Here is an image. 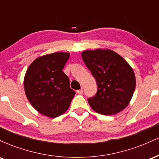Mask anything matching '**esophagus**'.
<instances>
[{"label": "esophagus", "mask_w": 159, "mask_h": 159, "mask_svg": "<svg viewBox=\"0 0 159 159\" xmlns=\"http://www.w3.org/2000/svg\"><path fill=\"white\" fill-rule=\"evenodd\" d=\"M77 93L78 94H82L83 93V89H80V90H77Z\"/></svg>", "instance_id": "obj_1"}]
</instances>
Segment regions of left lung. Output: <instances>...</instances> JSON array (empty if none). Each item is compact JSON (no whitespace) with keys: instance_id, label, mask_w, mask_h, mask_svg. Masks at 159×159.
<instances>
[{"instance_id":"8db88e82","label":"left lung","mask_w":159,"mask_h":159,"mask_svg":"<svg viewBox=\"0 0 159 159\" xmlns=\"http://www.w3.org/2000/svg\"><path fill=\"white\" fill-rule=\"evenodd\" d=\"M81 56L97 82V93L88 98L93 110L114 115L125 109L135 90V75L131 66L110 49L86 50Z\"/></svg>"}]
</instances>
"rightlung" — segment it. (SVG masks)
<instances>
[{
  "label": "right lung",
  "instance_id": "1",
  "mask_svg": "<svg viewBox=\"0 0 159 159\" xmlns=\"http://www.w3.org/2000/svg\"><path fill=\"white\" fill-rule=\"evenodd\" d=\"M69 53L55 52L39 57L29 66L24 78L26 96L38 112L50 118L68 110L75 92L70 88L63 69Z\"/></svg>",
  "mask_w": 159,
  "mask_h": 159
}]
</instances>
